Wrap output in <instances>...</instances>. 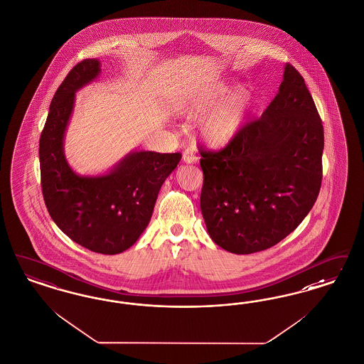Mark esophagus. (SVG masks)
I'll return each instance as SVG.
<instances>
[{"instance_id": "obj_1", "label": "esophagus", "mask_w": 364, "mask_h": 364, "mask_svg": "<svg viewBox=\"0 0 364 364\" xmlns=\"http://www.w3.org/2000/svg\"><path fill=\"white\" fill-rule=\"evenodd\" d=\"M183 161L186 164H195L199 161V156L195 153L193 151H184V154H183Z\"/></svg>"}]
</instances>
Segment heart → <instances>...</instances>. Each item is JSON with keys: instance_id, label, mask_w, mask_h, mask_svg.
Wrapping results in <instances>:
<instances>
[{"instance_id": "b5f03b06", "label": "heart", "mask_w": 364, "mask_h": 364, "mask_svg": "<svg viewBox=\"0 0 364 364\" xmlns=\"http://www.w3.org/2000/svg\"><path fill=\"white\" fill-rule=\"evenodd\" d=\"M226 82H219L211 88L193 95H188L180 102L178 110L191 117L201 115L199 122V137L213 149L225 148L247 121L252 105L254 94L246 86L230 90Z\"/></svg>"}]
</instances>
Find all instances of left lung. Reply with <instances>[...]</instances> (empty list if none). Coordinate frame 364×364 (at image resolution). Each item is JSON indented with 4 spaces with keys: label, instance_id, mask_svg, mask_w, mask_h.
<instances>
[{
    "label": "left lung",
    "instance_id": "left-lung-1",
    "mask_svg": "<svg viewBox=\"0 0 364 364\" xmlns=\"http://www.w3.org/2000/svg\"><path fill=\"white\" fill-rule=\"evenodd\" d=\"M323 149L314 98L288 63L261 118L243 126L225 149L201 151L200 208L213 242L251 254L287 238L318 196Z\"/></svg>",
    "mask_w": 364,
    "mask_h": 364
}]
</instances>
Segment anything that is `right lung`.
<instances>
[{"label": "right lung", "mask_w": 364, "mask_h": 364, "mask_svg": "<svg viewBox=\"0 0 364 364\" xmlns=\"http://www.w3.org/2000/svg\"><path fill=\"white\" fill-rule=\"evenodd\" d=\"M100 74V59H86L65 76L50 102L38 157L43 198L56 226L88 250L113 255L145 231L160 188L181 154L133 151L105 175L75 173L64 156V136L76 91Z\"/></svg>", "instance_id": "right-lung-1"}]
</instances>
